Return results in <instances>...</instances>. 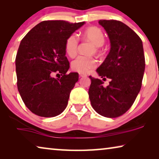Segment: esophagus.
Wrapping results in <instances>:
<instances>
[{"label":"esophagus","mask_w":159,"mask_h":159,"mask_svg":"<svg viewBox=\"0 0 159 159\" xmlns=\"http://www.w3.org/2000/svg\"><path fill=\"white\" fill-rule=\"evenodd\" d=\"M87 76V75H86V74L79 73V76H80V77H84V76Z\"/></svg>","instance_id":"obj_1"}]
</instances>
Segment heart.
Wrapping results in <instances>:
<instances>
[{
    "label": "heart",
    "mask_w": 159,
    "mask_h": 159,
    "mask_svg": "<svg viewBox=\"0 0 159 159\" xmlns=\"http://www.w3.org/2000/svg\"><path fill=\"white\" fill-rule=\"evenodd\" d=\"M85 39L90 41L94 45L92 52H101V45L104 44L105 38L100 29L95 26L86 28L82 34ZM79 39L75 34H71L67 38L64 45V50L66 55L70 57H74L77 54ZM71 69L80 74H87L97 66V61L91 56L80 55L71 62Z\"/></svg>",
    "instance_id": "heart-1"
}]
</instances>
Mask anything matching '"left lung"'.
I'll return each instance as SVG.
<instances>
[{
  "label": "left lung",
  "mask_w": 159,
  "mask_h": 159,
  "mask_svg": "<svg viewBox=\"0 0 159 159\" xmlns=\"http://www.w3.org/2000/svg\"><path fill=\"white\" fill-rule=\"evenodd\" d=\"M111 42V50L105 60L97 69L103 82L90 76L88 94L95 111L107 118L120 116L133 105L142 87L145 58L140 38L128 26L114 20H101Z\"/></svg>",
  "instance_id": "left-lung-1"
}]
</instances>
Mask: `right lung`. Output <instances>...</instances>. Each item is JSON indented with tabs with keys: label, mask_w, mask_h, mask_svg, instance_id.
<instances>
[{
	"label": "right lung",
	"mask_w": 159,
	"mask_h": 159,
	"mask_svg": "<svg viewBox=\"0 0 159 159\" xmlns=\"http://www.w3.org/2000/svg\"><path fill=\"white\" fill-rule=\"evenodd\" d=\"M84 23L43 21L21 40L15 59L17 89L33 114L54 117L66 109L79 74H66L69 62L64 45ZM55 73L61 76L56 79L52 77Z\"/></svg>",
	"instance_id": "add662e5"
}]
</instances>
